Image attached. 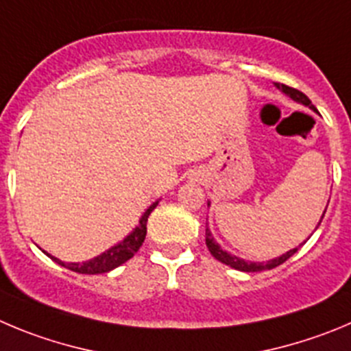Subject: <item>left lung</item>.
Here are the masks:
<instances>
[{
	"label": "left lung",
	"instance_id": "obj_1",
	"mask_svg": "<svg viewBox=\"0 0 351 351\" xmlns=\"http://www.w3.org/2000/svg\"><path fill=\"white\" fill-rule=\"evenodd\" d=\"M275 86L279 88V90H282L284 93H286L287 97L293 98V100L300 101V104H303V106H308L310 109H315V107L312 106V101H310V98L306 97V95H304V93H301L300 90H296V88H291V86H287V84H279V83L275 84ZM324 213H326V211H324ZM303 244H304V242H303ZM206 245H208L209 253H211L213 256L216 258V260L221 261V263H225V265H228V267L235 268V270H241V271L271 270V268L279 267V265H282L284 261L289 260V258L293 256V254L298 251V247H294V250L287 251V253L282 254V256L275 258V260L267 261V263H254V261H244V260H241V258L232 256V254H228L227 251L221 250L220 245H218V242H216L215 239H213V235H211V232H209V228H206Z\"/></svg>",
	"mask_w": 351,
	"mask_h": 351
}]
</instances>
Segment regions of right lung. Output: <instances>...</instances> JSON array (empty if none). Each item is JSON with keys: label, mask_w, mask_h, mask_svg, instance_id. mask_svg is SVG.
I'll return each instance as SVG.
<instances>
[{"label": "right lung", "mask_w": 351, "mask_h": 351, "mask_svg": "<svg viewBox=\"0 0 351 351\" xmlns=\"http://www.w3.org/2000/svg\"><path fill=\"white\" fill-rule=\"evenodd\" d=\"M156 206H157V202H154V204L150 206L145 213H143L138 227L131 232V234L128 235L123 242H119V244L114 245V247H110V250L106 251V253H101L100 256L93 258V260L84 261V263H64V261L50 256L47 251H45V253H47V256H50L51 260L57 261L58 265H62V267L69 268V270H72V271H77V274L95 275V274H106V271L114 270V268L119 267V265L126 263V261L130 260V258H133V254L140 250V245L143 244V241H145V235H147V220H149V215L152 213V209L156 208Z\"/></svg>", "instance_id": "add662e5"}]
</instances>
